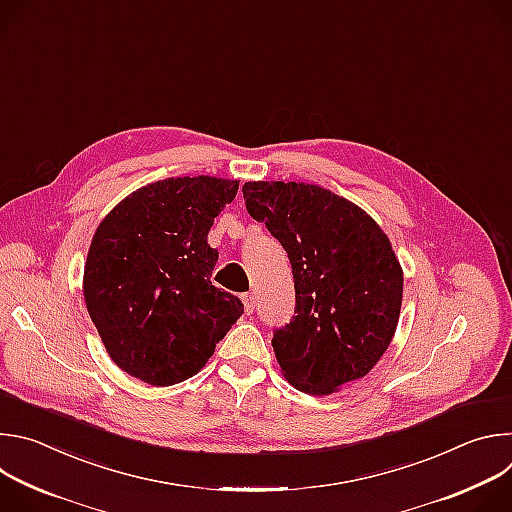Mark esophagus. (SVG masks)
Masks as SVG:
<instances>
[{"label": "esophagus", "instance_id": "1", "mask_svg": "<svg viewBox=\"0 0 512 512\" xmlns=\"http://www.w3.org/2000/svg\"><path fill=\"white\" fill-rule=\"evenodd\" d=\"M241 300H243V304H245V312H247V314H253V310H255V296H253V294H243Z\"/></svg>", "mask_w": 512, "mask_h": 512}]
</instances>
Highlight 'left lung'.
Instances as JSON below:
<instances>
[{"instance_id":"obj_1","label":"left lung","mask_w":512,"mask_h":512,"mask_svg":"<svg viewBox=\"0 0 512 512\" xmlns=\"http://www.w3.org/2000/svg\"><path fill=\"white\" fill-rule=\"evenodd\" d=\"M243 198L294 273L296 316L271 340L283 377L320 397L369 375L401 314L403 269L389 237L362 208L316 184L245 182Z\"/></svg>"}]
</instances>
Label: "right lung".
<instances>
[{"label": "right lung", "mask_w": 512, "mask_h": 512, "mask_svg": "<svg viewBox=\"0 0 512 512\" xmlns=\"http://www.w3.org/2000/svg\"><path fill=\"white\" fill-rule=\"evenodd\" d=\"M239 180L168 178L123 198L95 231L83 294L121 371L170 387L194 377L241 318L243 304L212 285L208 231Z\"/></svg>", "instance_id": "right-lung-1"}]
</instances>
